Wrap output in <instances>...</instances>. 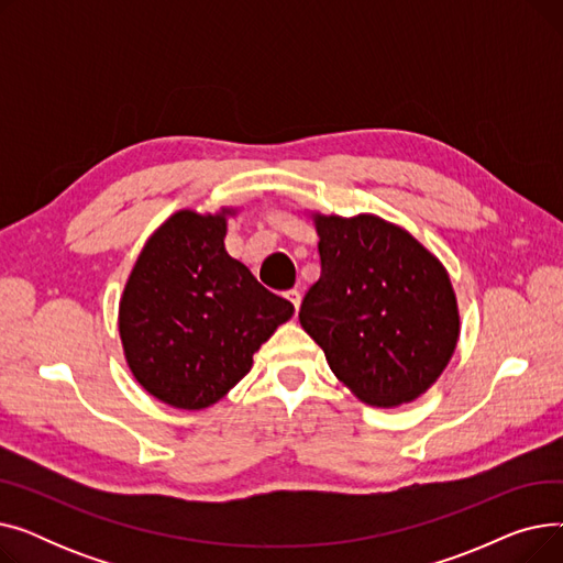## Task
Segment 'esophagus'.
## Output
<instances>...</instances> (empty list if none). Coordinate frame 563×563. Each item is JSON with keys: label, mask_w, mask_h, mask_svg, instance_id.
Here are the masks:
<instances>
[{"label": "esophagus", "mask_w": 563, "mask_h": 563, "mask_svg": "<svg viewBox=\"0 0 563 563\" xmlns=\"http://www.w3.org/2000/svg\"><path fill=\"white\" fill-rule=\"evenodd\" d=\"M287 299H289V303L294 306V310L299 312V308H301V291H299V289H289V291H287Z\"/></svg>", "instance_id": "34e87169"}]
</instances>
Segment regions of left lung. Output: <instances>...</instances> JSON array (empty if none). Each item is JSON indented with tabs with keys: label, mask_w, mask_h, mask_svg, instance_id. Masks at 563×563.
Segmentation results:
<instances>
[{
	"label": "left lung",
	"mask_w": 563,
	"mask_h": 563,
	"mask_svg": "<svg viewBox=\"0 0 563 563\" xmlns=\"http://www.w3.org/2000/svg\"><path fill=\"white\" fill-rule=\"evenodd\" d=\"M321 276L301 303V327L333 374L369 406L424 395L459 342L452 280L404 228L374 214H312Z\"/></svg>",
	"instance_id": "obj_1"
}]
</instances>
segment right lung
<instances>
[{
	"mask_svg": "<svg viewBox=\"0 0 563 563\" xmlns=\"http://www.w3.org/2000/svg\"><path fill=\"white\" fill-rule=\"evenodd\" d=\"M180 210L145 242L118 308L125 361L145 393L183 408L217 404L294 314L228 255V217Z\"/></svg>",
	"mask_w": 563,
	"mask_h": 563,
	"instance_id": "add662e5",
	"label": "right lung"
}]
</instances>
